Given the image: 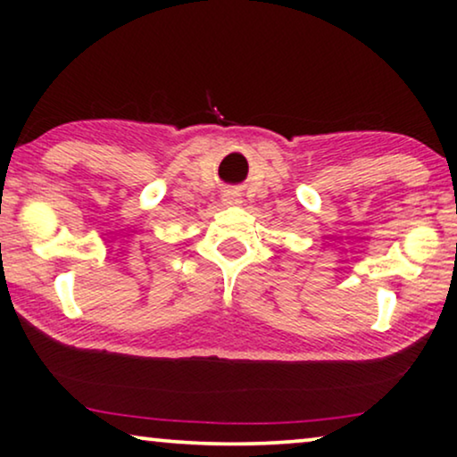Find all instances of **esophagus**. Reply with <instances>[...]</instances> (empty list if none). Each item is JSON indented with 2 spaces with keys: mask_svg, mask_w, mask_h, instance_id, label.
Here are the masks:
<instances>
[{
  "mask_svg": "<svg viewBox=\"0 0 457 457\" xmlns=\"http://www.w3.org/2000/svg\"><path fill=\"white\" fill-rule=\"evenodd\" d=\"M224 202H227V204H241V197H239V193H235V191H228V193H224Z\"/></svg>",
  "mask_w": 457,
  "mask_h": 457,
  "instance_id": "34e87169",
  "label": "esophagus"
}]
</instances>
